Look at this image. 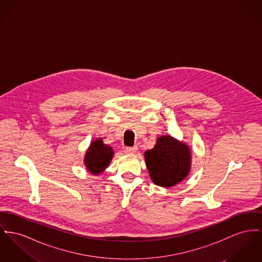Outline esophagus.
I'll list each match as a JSON object with an SVG mask.
<instances>
[{"mask_svg": "<svg viewBox=\"0 0 262 262\" xmlns=\"http://www.w3.org/2000/svg\"><path fill=\"white\" fill-rule=\"evenodd\" d=\"M137 150H138V148L136 146H134V147H126L125 148V153L129 154V155H133V154H135L137 152Z\"/></svg>", "mask_w": 262, "mask_h": 262, "instance_id": "esophagus-1", "label": "esophagus"}]
</instances>
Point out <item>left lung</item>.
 <instances>
[{"label": "left lung", "instance_id": "8db88e82", "mask_svg": "<svg viewBox=\"0 0 262 262\" xmlns=\"http://www.w3.org/2000/svg\"><path fill=\"white\" fill-rule=\"evenodd\" d=\"M144 156L152 181L160 187H173L182 182L191 170L189 146L170 135L159 137L155 147L147 150Z\"/></svg>", "mask_w": 262, "mask_h": 262}]
</instances>
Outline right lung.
<instances>
[{
	"mask_svg": "<svg viewBox=\"0 0 262 262\" xmlns=\"http://www.w3.org/2000/svg\"><path fill=\"white\" fill-rule=\"evenodd\" d=\"M112 147L105 145L101 138L93 141L85 153L84 165L93 174H99L104 171L113 158Z\"/></svg>",
	"mask_w": 262,
	"mask_h": 262,
	"instance_id": "obj_1",
	"label": "right lung"
}]
</instances>
